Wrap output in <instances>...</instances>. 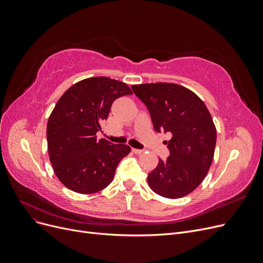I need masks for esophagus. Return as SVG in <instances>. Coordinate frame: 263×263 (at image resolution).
<instances>
[{"mask_svg":"<svg viewBox=\"0 0 263 263\" xmlns=\"http://www.w3.org/2000/svg\"><path fill=\"white\" fill-rule=\"evenodd\" d=\"M133 153H134V154H136V155H140V154L144 153V150H142V149H136V148H133Z\"/></svg>","mask_w":263,"mask_h":263,"instance_id":"esophagus-1","label":"esophagus"}]
</instances>
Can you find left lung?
Masks as SVG:
<instances>
[{
  "instance_id": "left-lung-1",
  "label": "left lung",
  "mask_w": 263,
  "mask_h": 263,
  "mask_svg": "<svg viewBox=\"0 0 263 263\" xmlns=\"http://www.w3.org/2000/svg\"><path fill=\"white\" fill-rule=\"evenodd\" d=\"M132 89L147 106L155 130L172 135L165 140L169 157L159 159L147 178L150 189L168 198L190 194L208 174L216 146V128L208 107L179 84L147 83Z\"/></svg>"
}]
</instances>
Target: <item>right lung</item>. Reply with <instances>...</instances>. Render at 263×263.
I'll return each instance as SVG.
<instances>
[{"label": "right lung", "mask_w": 263, "mask_h": 263, "mask_svg": "<svg viewBox=\"0 0 263 263\" xmlns=\"http://www.w3.org/2000/svg\"><path fill=\"white\" fill-rule=\"evenodd\" d=\"M133 94L129 86L106 77L73 84L55 104L47 124L53 171L68 189L92 194L113 181L119 161L130 147L97 138L113 102Z\"/></svg>", "instance_id": "obj_1"}]
</instances>
